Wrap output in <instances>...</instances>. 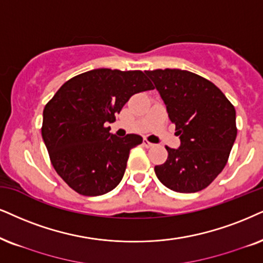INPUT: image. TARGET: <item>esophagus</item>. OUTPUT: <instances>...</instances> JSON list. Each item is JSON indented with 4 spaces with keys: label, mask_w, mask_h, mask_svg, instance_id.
<instances>
[{
    "label": "esophagus",
    "mask_w": 263,
    "mask_h": 263,
    "mask_svg": "<svg viewBox=\"0 0 263 263\" xmlns=\"http://www.w3.org/2000/svg\"><path fill=\"white\" fill-rule=\"evenodd\" d=\"M143 145H144L145 148H152V147H154V144L149 142L148 139H143Z\"/></svg>",
    "instance_id": "34e87169"
}]
</instances>
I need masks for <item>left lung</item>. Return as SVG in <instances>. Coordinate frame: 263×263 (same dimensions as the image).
<instances>
[{
    "mask_svg": "<svg viewBox=\"0 0 263 263\" xmlns=\"http://www.w3.org/2000/svg\"><path fill=\"white\" fill-rule=\"evenodd\" d=\"M145 74L181 139L177 149L165 147L167 160L155 166L156 177L174 192L202 191L224 168L237 138L233 104L217 86L194 72L156 69Z\"/></svg>",
    "mask_w": 263,
    "mask_h": 263,
    "instance_id": "1",
    "label": "left lung"
}]
</instances>
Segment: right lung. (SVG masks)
Returning a JSON list of instances; mask_svg holds the SVG:
<instances>
[{
	"label": "right lung",
	"mask_w": 263,
	"mask_h": 263,
	"mask_svg": "<svg viewBox=\"0 0 263 263\" xmlns=\"http://www.w3.org/2000/svg\"><path fill=\"white\" fill-rule=\"evenodd\" d=\"M154 89L141 70L95 69L68 80L43 109L41 134L49 159L76 193L97 197L120 183L138 135L118 137L105 124L136 93Z\"/></svg>",
	"instance_id": "add662e5"
}]
</instances>
